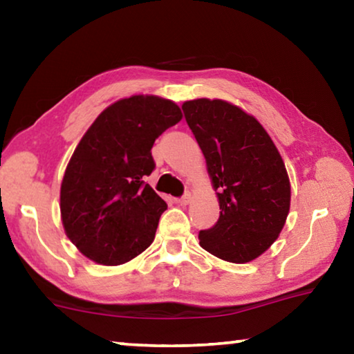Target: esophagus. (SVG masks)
<instances>
[{
	"label": "esophagus",
	"instance_id": "34e87169",
	"mask_svg": "<svg viewBox=\"0 0 354 354\" xmlns=\"http://www.w3.org/2000/svg\"><path fill=\"white\" fill-rule=\"evenodd\" d=\"M190 200H192V195H190V192H185V194L181 196V198L178 200V203L181 206H187L189 203H190Z\"/></svg>",
	"mask_w": 354,
	"mask_h": 354
}]
</instances>
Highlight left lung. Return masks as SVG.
<instances>
[{
    "instance_id": "obj_1",
    "label": "left lung",
    "mask_w": 354,
    "mask_h": 354,
    "mask_svg": "<svg viewBox=\"0 0 354 354\" xmlns=\"http://www.w3.org/2000/svg\"><path fill=\"white\" fill-rule=\"evenodd\" d=\"M183 112L221 209L217 223L200 231L201 248L227 262L253 261L277 241L289 214L283 158L262 124L227 101H185Z\"/></svg>"
}]
</instances>
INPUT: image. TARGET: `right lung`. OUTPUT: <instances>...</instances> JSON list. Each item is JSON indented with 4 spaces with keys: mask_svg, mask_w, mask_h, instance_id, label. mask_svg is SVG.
Listing matches in <instances>:
<instances>
[{
    "mask_svg": "<svg viewBox=\"0 0 354 354\" xmlns=\"http://www.w3.org/2000/svg\"><path fill=\"white\" fill-rule=\"evenodd\" d=\"M183 118L170 100L134 95L100 113L77 143L61 185L65 234L84 256L120 266L154 241L167 203L145 183L151 148Z\"/></svg>",
    "mask_w": 354,
    "mask_h": 354,
    "instance_id": "add662e5",
    "label": "right lung"
}]
</instances>
